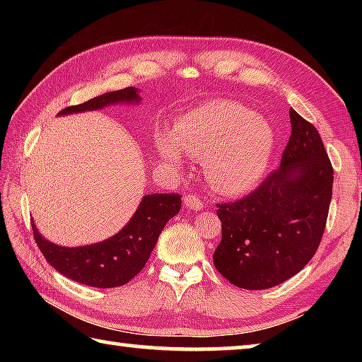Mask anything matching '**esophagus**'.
Segmentation results:
<instances>
[{
  "label": "esophagus",
  "instance_id": "obj_1",
  "mask_svg": "<svg viewBox=\"0 0 362 362\" xmlns=\"http://www.w3.org/2000/svg\"><path fill=\"white\" fill-rule=\"evenodd\" d=\"M183 204H185L188 209H192V211H199V209H203V206H204L203 201H201L198 196H194V194H187L185 198H183Z\"/></svg>",
  "mask_w": 362,
  "mask_h": 362
}]
</instances>
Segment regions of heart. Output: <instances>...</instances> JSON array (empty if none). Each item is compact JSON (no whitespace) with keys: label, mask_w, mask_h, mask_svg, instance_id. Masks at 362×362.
I'll return each instance as SVG.
<instances>
[{"label":"heart","mask_w":362,"mask_h":362,"mask_svg":"<svg viewBox=\"0 0 362 362\" xmlns=\"http://www.w3.org/2000/svg\"><path fill=\"white\" fill-rule=\"evenodd\" d=\"M274 150V131L268 122L235 102L216 100L192 110L175 121L159 151L170 166L180 153L203 158L207 182L228 196L252 189L265 174Z\"/></svg>","instance_id":"1"}]
</instances>
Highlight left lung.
<instances>
[{
	"label": "left lung",
	"mask_w": 362,
	"mask_h": 362,
	"mask_svg": "<svg viewBox=\"0 0 362 362\" xmlns=\"http://www.w3.org/2000/svg\"><path fill=\"white\" fill-rule=\"evenodd\" d=\"M292 132L273 170L246 198L217 204L222 241L214 265L241 289L284 283L320 246L332 198L334 169L320 132L289 110Z\"/></svg>",
	"instance_id": "left-lung-1"
}]
</instances>
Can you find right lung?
I'll list each match as a JSON object with an SVG mask.
<instances>
[{"label": "right lung", "instance_id": "obj_1", "mask_svg": "<svg viewBox=\"0 0 362 362\" xmlns=\"http://www.w3.org/2000/svg\"><path fill=\"white\" fill-rule=\"evenodd\" d=\"M136 88H126L94 97L75 107H66L59 115L99 110L113 103H139ZM182 196L177 193H153L140 201L136 214L127 225L108 240L81 247H62L45 240L32 222L35 241L49 262L64 276L90 287L124 286L142 272L155 249L159 235L166 223L177 216Z\"/></svg>", "mask_w": 362, "mask_h": 362}]
</instances>
